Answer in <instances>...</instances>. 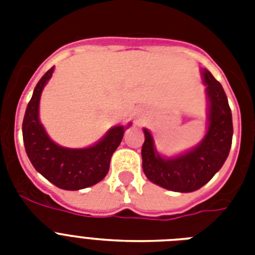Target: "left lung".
Here are the masks:
<instances>
[{
  "instance_id": "1",
  "label": "left lung",
  "mask_w": 255,
  "mask_h": 255,
  "mask_svg": "<svg viewBox=\"0 0 255 255\" xmlns=\"http://www.w3.org/2000/svg\"><path fill=\"white\" fill-rule=\"evenodd\" d=\"M206 95V132L201 141L174 156L161 155L151 131L143 128V170L149 181L172 192L189 193L212 180L225 163L232 147L233 122L221 83L200 69Z\"/></svg>"
}]
</instances>
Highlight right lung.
<instances>
[{"label":"right lung","instance_id":"right-lung-1","mask_svg":"<svg viewBox=\"0 0 255 255\" xmlns=\"http://www.w3.org/2000/svg\"><path fill=\"white\" fill-rule=\"evenodd\" d=\"M54 66L39 79L26 108L22 123V135L27 157L46 180L65 190H81L102 181L110 169L112 153L122 143L124 132L132 126H115L92 145L69 148L59 145L46 132L39 119V102L42 91Z\"/></svg>","mask_w":255,"mask_h":255}]
</instances>
